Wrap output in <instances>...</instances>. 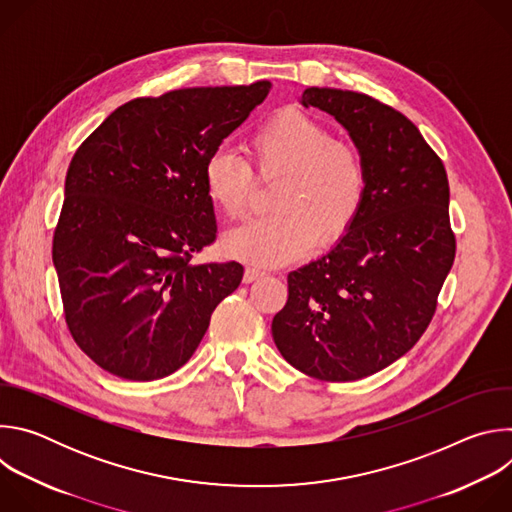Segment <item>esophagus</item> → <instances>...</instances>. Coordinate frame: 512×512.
Returning a JSON list of instances; mask_svg holds the SVG:
<instances>
[{
    "label": "esophagus",
    "instance_id": "34e87169",
    "mask_svg": "<svg viewBox=\"0 0 512 512\" xmlns=\"http://www.w3.org/2000/svg\"><path fill=\"white\" fill-rule=\"evenodd\" d=\"M263 275H265V271H261V269H257V267H247L245 273H243V281H245V283H253L255 279H259V277H263Z\"/></svg>",
    "mask_w": 512,
    "mask_h": 512
}]
</instances>
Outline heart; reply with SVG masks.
<instances>
[{"mask_svg": "<svg viewBox=\"0 0 512 512\" xmlns=\"http://www.w3.org/2000/svg\"><path fill=\"white\" fill-rule=\"evenodd\" d=\"M251 156L261 178H279L271 210L229 231L227 255L255 265H283L310 247L338 243L354 225L369 190L362 154L318 119L287 109L251 137ZM204 192L227 218H243L251 206L253 172L247 160L218 148L204 164Z\"/></svg>", "mask_w": 512, "mask_h": 512, "instance_id": "heart-1", "label": "heart"}]
</instances>
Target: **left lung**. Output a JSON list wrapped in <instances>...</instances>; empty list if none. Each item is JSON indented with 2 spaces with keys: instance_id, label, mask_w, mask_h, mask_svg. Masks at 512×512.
<instances>
[{
  "instance_id": "8db88e82",
  "label": "left lung",
  "mask_w": 512,
  "mask_h": 512,
  "mask_svg": "<svg viewBox=\"0 0 512 512\" xmlns=\"http://www.w3.org/2000/svg\"><path fill=\"white\" fill-rule=\"evenodd\" d=\"M300 103L348 131L369 190L352 229L287 275L289 296L271 334L298 371L358 381L411 350L433 318L456 257L448 176L419 129L369 95L310 87Z\"/></svg>"
}]
</instances>
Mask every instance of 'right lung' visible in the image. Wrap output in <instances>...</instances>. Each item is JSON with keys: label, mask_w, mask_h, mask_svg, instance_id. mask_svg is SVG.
Masks as SVG:
<instances>
[{"label": "right lung", "mask_w": 512, "mask_h": 512, "mask_svg": "<svg viewBox=\"0 0 512 512\" xmlns=\"http://www.w3.org/2000/svg\"><path fill=\"white\" fill-rule=\"evenodd\" d=\"M271 83L178 89L115 109L66 172L52 241L66 326L101 369L172 375L198 348L243 265H194L216 237L204 164Z\"/></svg>", "instance_id": "1"}]
</instances>
